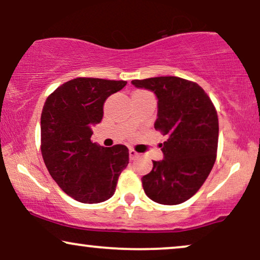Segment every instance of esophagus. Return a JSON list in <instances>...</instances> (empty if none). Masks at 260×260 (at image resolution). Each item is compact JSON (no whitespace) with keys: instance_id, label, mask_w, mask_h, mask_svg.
I'll use <instances>...</instances> for the list:
<instances>
[{"instance_id":"obj_1","label":"esophagus","mask_w":260,"mask_h":260,"mask_svg":"<svg viewBox=\"0 0 260 260\" xmlns=\"http://www.w3.org/2000/svg\"><path fill=\"white\" fill-rule=\"evenodd\" d=\"M129 156H130V159H135L138 156V154L134 150V149H129Z\"/></svg>"}]
</instances>
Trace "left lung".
<instances>
[{"label": "left lung", "instance_id": "obj_1", "mask_svg": "<svg viewBox=\"0 0 260 260\" xmlns=\"http://www.w3.org/2000/svg\"><path fill=\"white\" fill-rule=\"evenodd\" d=\"M137 88L157 98L155 129L168 136L159 145L163 159L152 161L142 177L144 193L161 205H179L190 199L207 179L218 150L219 120L207 93L197 83L179 77L133 80Z\"/></svg>", "mask_w": 260, "mask_h": 260}]
</instances>
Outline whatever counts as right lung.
Segmentation results:
<instances>
[{
  "label": "right lung",
  "mask_w": 260,
  "mask_h": 260,
  "mask_svg": "<svg viewBox=\"0 0 260 260\" xmlns=\"http://www.w3.org/2000/svg\"><path fill=\"white\" fill-rule=\"evenodd\" d=\"M125 85L124 80L76 78L56 88L42 109L45 165L58 186L83 204L109 200L129 163L125 145L104 148L91 141L92 126L103 119L105 101Z\"/></svg>",
  "instance_id": "1"
}]
</instances>
